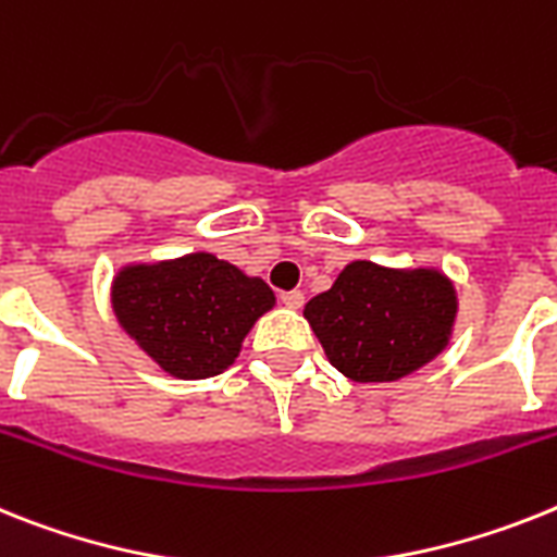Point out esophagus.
Wrapping results in <instances>:
<instances>
[{
    "label": "esophagus",
    "instance_id": "1",
    "mask_svg": "<svg viewBox=\"0 0 557 557\" xmlns=\"http://www.w3.org/2000/svg\"><path fill=\"white\" fill-rule=\"evenodd\" d=\"M280 300H283V306H286V308L297 311V308L306 302V294H302V292H283V294H280Z\"/></svg>",
    "mask_w": 557,
    "mask_h": 557
}]
</instances>
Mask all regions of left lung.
Returning a JSON list of instances; mask_svg holds the SVG:
<instances>
[{"instance_id":"left-lung-1","label":"left lung","mask_w":557,"mask_h":557,"mask_svg":"<svg viewBox=\"0 0 557 557\" xmlns=\"http://www.w3.org/2000/svg\"><path fill=\"white\" fill-rule=\"evenodd\" d=\"M331 366L362 385L405 380L453 339L459 294L438 265L350 260L302 308Z\"/></svg>"}]
</instances>
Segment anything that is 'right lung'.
Wrapping results in <instances>:
<instances>
[{"label": "right lung", "mask_w": 557, "mask_h": 557, "mask_svg": "<svg viewBox=\"0 0 557 557\" xmlns=\"http://www.w3.org/2000/svg\"><path fill=\"white\" fill-rule=\"evenodd\" d=\"M121 331L175 380H209L240 357L255 322L277 306L263 277L212 251L124 263L110 286Z\"/></svg>", "instance_id": "add662e5"}]
</instances>
